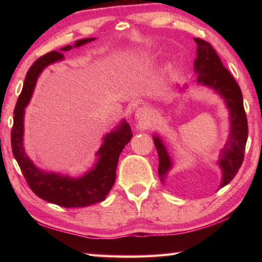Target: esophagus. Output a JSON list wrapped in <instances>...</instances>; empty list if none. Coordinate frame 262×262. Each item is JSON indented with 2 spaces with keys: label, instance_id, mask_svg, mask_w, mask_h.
Wrapping results in <instances>:
<instances>
[{
  "label": "esophagus",
  "instance_id": "obj_1",
  "mask_svg": "<svg viewBox=\"0 0 262 262\" xmlns=\"http://www.w3.org/2000/svg\"><path fill=\"white\" fill-rule=\"evenodd\" d=\"M135 118H136V120H139L140 122L147 121L149 119V112L144 107L137 108L135 112Z\"/></svg>",
  "mask_w": 262,
  "mask_h": 262
}]
</instances>
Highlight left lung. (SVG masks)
Masks as SVG:
<instances>
[{"instance_id":"obj_1","label":"left lung","mask_w":262,"mask_h":262,"mask_svg":"<svg viewBox=\"0 0 262 262\" xmlns=\"http://www.w3.org/2000/svg\"><path fill=\"white\" fill-rule=\"evenodd\" d=\"M194 41L198 45V56L194 62V70L198 74L196 83L215 90L225 100L230 111V136L219 159V164L223 172L221 187H224L237 174L245 154L248 126L244 110L243 95L241 88L222 63L220 56L210 43L200 38H194ZM154 142L159 158L158 174L164 183L165 176L172 166V162L162 140L158 136H155Z\"/></svg>"}]
</instances>
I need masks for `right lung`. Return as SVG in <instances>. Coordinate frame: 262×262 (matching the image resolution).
<instances>
[{
  "mask_svg": "<svg viewBox=\"0 0 262 262\" xmlns=\"http://www.w3.org/2000/svg\"><path fill=\"white\" fill-rule=\"evenodd\" d=\"M95 40V38H85L75 41L73 46L62 47L61 51H70L73 47H79L84 43ZM63 59V54L52 51L39 57L31 66L26 74L23 90L17 100L14 111V126L11 129V148L14 157L18 163L24 178L32 192L40 199L64 208H81L104 201L114 185L119 156L125 145L132 139V129L128 123L122 120L117 129L106 134L103 144L97 151L98 161L95 167L79 178L69 176L48 173L38 168L30 161L24 151V112L33 94L39 75L48 64Z\"/></svg>",
  "mask_w": 262,
  "mask_h": 262,
  "instance_id": "right-lung-1",
  "label": "right lung"
}]
</instances>
